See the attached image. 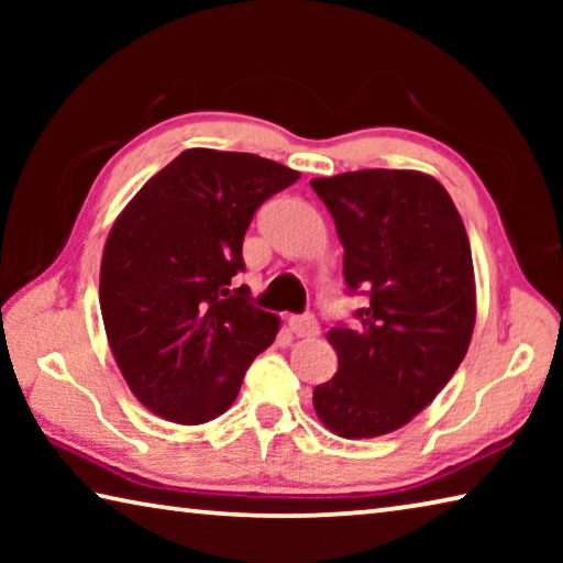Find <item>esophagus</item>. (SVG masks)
I'll use <instances>...</instances> for the list:
<instances>
[{"instance_id":"esophagus-1","label":"esophagus","mask_w":563,"mask_h":563,"mask_svg":"<svg viewBox=\"0 0 563 563\" xmlns=\"http://www.w3.org/2000/svg\"><path fill=\"white\" fill-rule=\"evenodd\" d=\"M288 325L292 330V335H298V338H316L320 332L318 320L312 316H292L288 320Z\"/></svg>"}]
</instances>
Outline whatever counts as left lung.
Here are the masks:
<instances>
[{
  "label": "left lung",
  "mask_w": 563,
  "mask_h": 563,
  "mask_svg": "<svg viewBox=\"0 0 563 563\" xmlns=\"http://www.w3.org/2000/svg\"><path fill=\"white\" fill-rule=\"evenodd\" d=\"M335 221L357 328H332L338 373L312 393L320 422L345 440L405 427L450 383L476 320L472 247L440 180L365 168L312 178Z\"/></svg>",
  "instance_id": "1"
}]
</instances>
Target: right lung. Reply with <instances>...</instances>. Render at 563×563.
Here are the masks:
<instances>
[{"label": "right lung", "mask_w": 563, "mask_h": 563, "mask_svg": "<svg viewBox=\"0 0 563 563\" xmlns=\"http://www.w3.org/2000/svg\"><path fill=\"white\" fill-rule=\"evenodd\" d=\"M298 170L238 151L188 148L131 198L103 245L99 302L131 393L176 424H203L241 393L280 318L253 308L243 263L253 213Z\"/></svg>", "instance_id": "right-lung-1"}]
</instances>
